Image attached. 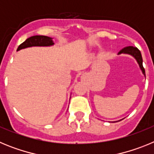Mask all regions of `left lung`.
Here are the masks:
<instances>
[{"instance_id": "8db88e82", "label": "left lung", "mask_w": 154, "mask_h": 154, "mask_svg": "<svg viewBox=\"0 0 154 154\" xmlns=\"http://www.w3.org/2000/svg\"><path fill=\"white\" fill-rule=\"evenodd\" d=\"M120 54L130 55L135 58L136 61H137V63H138L139 67H140L141 72H142L143 75L144 77L146 78V75H145V69H144L143 66L142 55H141V53H140V50H139L137 48L133 47V46H127V47L123 48V49H121L120 51H119L118 55H120ZM116 122H117V121H116ZM114 123H115V122H114Z\"/></svg>"}]
</instances>
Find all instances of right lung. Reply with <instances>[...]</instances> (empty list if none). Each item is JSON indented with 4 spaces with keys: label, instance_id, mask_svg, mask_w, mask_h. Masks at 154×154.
<instances>
[{
    "label": "right lung",
    "instance_id": "1",
    "mask_svg": "<svg viewBox=\"0 0 154 154\" xmlns=\"http://www.w3.org/2000/svg\"><path fill=\"white\" fill-rule=\"evenodd\" d=\"M55 45L53 42V38L48 36L43 35H35L31 36L24 41L22 44H21L17 48V51L24 49L27 48L31 47H49Z\"/></svg>",
    "mask_w": 154,
    "mask_h": 154
}]
</instances>
